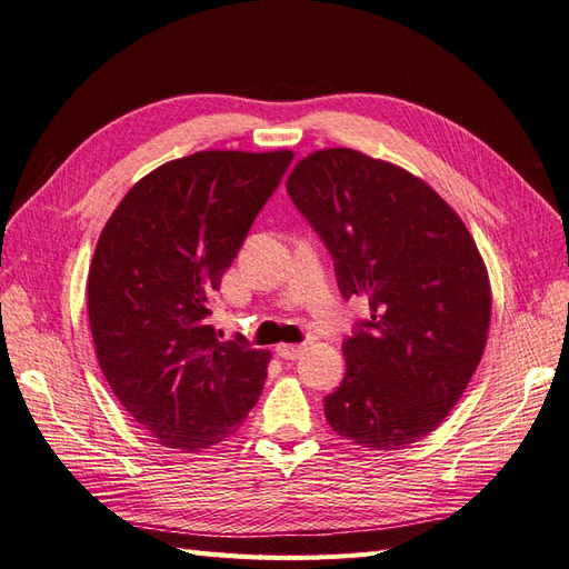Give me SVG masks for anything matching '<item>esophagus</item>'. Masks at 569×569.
<instances>
[{
    "instance_id": "34e87169",
    "label": "esophagus",
    "mask_w": 569,
    "mask_h": 569,
    "mask_svg": "<svg viewBox=\"0 0 569 569\" xmlns=\"http://www.w3.org/2000/svg\"><path fill=\"white\" fill-rule=\"evenodd\" d=\"M302 351H305L302 346H288V343L276 346V356L283 358V360H298L302 356Z\"/></svg>"
}]
</instances>
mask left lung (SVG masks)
Wrapping results in <instances>:
<instances>
[{"label": "left lung", "instance_id": "8db88e82", "mask_svg": "<svg viewBox=\"0 0 569 569\" xmlns=\"http://www.w3.org/2000/svg\"><path fill=\"white\" fill-rule=\"evenodd\" d=\"M286 189L333 257L343 298L370 319L343 343L346 375L325 399L333 432L401 449L455 409L490 327V281L469 228L409 170L353 149H322Z\"/></svg>", "mask_w": 569, "mask_h": 569}]
</instances>
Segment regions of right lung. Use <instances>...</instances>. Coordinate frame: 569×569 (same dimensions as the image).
I'll return each mask as SVG.
<instances>
[{
  "instance_id": "add662e5",
  "label": "right lung",
  "mask_w": 569,
  "mask_h": 569,
  "mask_svg": "<svg viewBox=\"0 0 569 569\" xmlns=\"http://www.w3.org/2000/svg\"><path fill=\"white\" fill-rule=\"evenodd\" d=\"M293 151H199L141 178L100 232L89 322L110 389L156 440L201 451L240 428L269 353L218 341L207 317L226 269Z\"/></svg>"
}]
</instances>
